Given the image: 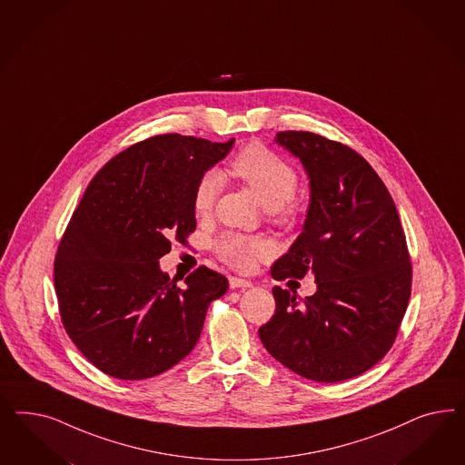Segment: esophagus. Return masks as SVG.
I'll return each mask as SVG.
<instances>
[{"mask_svg":"<svg viewBox=\"0 0 465 465\" xmlns=\"http://www.w3.org/2000/svg\"><path fill=\"white\" fill-rule=\"evenodd\" d=\"M228 282H230V288H232V290H235V288H251V286H252V282H249V280L237 278V276H230Z\"/></svg>","mask_w":465,"mask_h":465,"instance_id":"34e87169","label":"esophagus"}]
</instances>
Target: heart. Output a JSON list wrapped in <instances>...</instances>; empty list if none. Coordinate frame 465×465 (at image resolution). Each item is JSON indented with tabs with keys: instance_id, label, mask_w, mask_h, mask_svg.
Returning a JSON list of instances; mask_svg holds the SVG:
<instances>
[{
	"instance_id": "obj_1",
	"label": "heart",
	"mask_w": 465,
	"mask_h": 465,
	"mask_svg": "<svg viewBox=\"0 0 465 465\" xmlns=\"http://www.w3.org/2000/svg\"><path fill=\"white\" fill-rule=\"evenodd\" d=\"M228 173L252 189L276 223L293 226L298 222L300 206L293 197L298 173L280 153L262 143H249L232 156ZM220 187V177L214 172L204 173L197 181L193 194V208L197 216H206L213 212ZM213 249L232 268L249 271L255 266L257 259L271 252V243L264 237L226 232L214 240Z\"/></svg>"
}]
</instances>
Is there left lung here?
<instances>
[{
	"label": "left lung",
	"instance_id": "obj_1",
	"mask_svg": "<svg viewBox=\"0 0 465 465\" xmlns=\"http://www.w3.org/2000/svg\"><path fill=\"white\" fill-rule=\"evenodd\" d=\"M276 141L307 170L310 206L303 232L271 272L278 282L310 272L317 292L298 305L274 286L276 310L259 338L309 381H348L392 348L408 309L404 228L379 173L350 146L310 131H280Z\"/></svg>",
	"mask_w": 465,
	"mask_h": 465
}]
</instances>
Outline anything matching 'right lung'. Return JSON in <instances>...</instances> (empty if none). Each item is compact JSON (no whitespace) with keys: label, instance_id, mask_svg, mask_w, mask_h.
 I'll return each mask as SVG.
<instances>
[{"label":"right lung","instance_id":"1","mask_svg":"<svg viewBox=\"0 0 465 465\" xmlns=\"http://www.w3.org/2000/svg\"><path fill=\"white\" fill-rule=\"evenodd\" d=\"M233 141L152 136L111 158L88 183L57 247L54 288L68 336L100 371L150 379L196 346L228 280L199 266L179 288L158 259L170 240L185 242L196 230L194 187Z\"/></svg>","mask_w":465,"mask_h":465}]
</instances>
